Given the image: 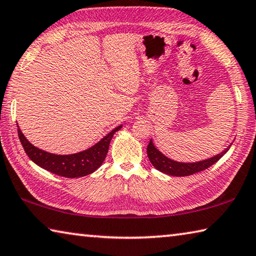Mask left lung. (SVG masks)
I'll return each instance as SVG.
<instances>
[{
	"instance_id": "left-lung-1",
	"label": "left lung",
	"mask_w": 256,
	"mask_h": 256,
	"mask_svg": "<svg viewBox=\"0 0 256 256\" xmlns=\"http://www.w3.org/2000/svg\"><path fill=\"white\" fill-rule=\"evenodd\" d=\"M232 144H229L226 149H224L222 152L214 156V157L208 158L204 160H200V162H180L166 157V156L160 152V151L156 148L152 140H150L148 146H146V154H148V158L150 160V162L152 164V166L156 168V170H158L159 172H162L164 174H167L170 176L182 177V176L193 175L196 174V172H202L206 170V168H209L210 166H212V164L218 162V160L222 158L229 149H230Z\"/></svg>"
}]
</instances>
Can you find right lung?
Masks as SVG:
<instances>
[{
  "label": "right lung",
  "mask_w": 256,
  "mask_h": 256,
  "mask_svg": "<svg viewBox=\"0 0 256 256\" xmlns=\"http://www.w3.org/2000/svg\"><path fill=\"white\" fill-rule=\"evenodd\" d=\"M120 128H122V125H118V128L106 134L96 144L81 152L72 154H55L37 148L26 138L19 126L18 136L26 154L34 164L53 174L68 177V178H74V177L90 175L102 166L107 156L112 138Z\"/></svg>",
  "instance_id": "obj_1"
}]
</instances>
